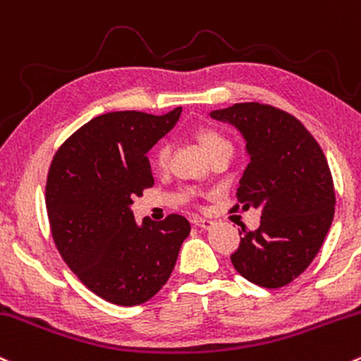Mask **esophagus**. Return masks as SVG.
I'll return each instance as SVG.
<instances>
[{
  "mask_svg": "<svg viewBox=\"0 0 361 361\" xmlns=\"http://www.w3.org/2000/svg\"><path fill=\"white\" fill-rule=\"evenodd\" d=\"M192 223L195 226H199V228H202V229H211L214 226V221L207 219V217H193Z\"/></svg>",
  "mask_w": 361,
  "mask_h": 361,
  "instance_id": "obj_1",
  "label": "esophagus"
}]
</instances>
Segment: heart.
<instances>
[{"instance_id":"1","label":"heart","mask_w":361,"mask_h":361,"mask_svg":"<svg viewBox=\"0 0 361 361\" xmlns=\"http://www.w3.org/2000/svg\"><path fill=\"white\" fill-rule=\"evenodd\" d=\"M195 137L202 145V149L209 154V157L212 154H216L217 150L221 149H231L228 138H226L223 133L217 132L212 126H199L195 130ZM150 161H152V166L157 169H166L169 164V147L166 144H159L156 149L152 150V156H150Z\"/></svg>"}]
</instances>
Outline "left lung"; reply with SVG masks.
<instances>
[{"mask_svg":"<svg viewBox=\"0 0 361 361\" xmlns=\"http://www.w3.org/2000/svg\"><path fill=\"white\" fill-rule=\"evenodd\" d=\"M211 118L233 125L247 142L250 162L236 199L243 211L262 212L259 229L241 228L231 262L253 284L286 286L312 264L332 224L336 195L326 156L302 121L274 106L240 102Z\"/></svg>","mask_w":361,"mask_h":361,"instance_id":"8db88e82","label":"left lung"}]
</instances>
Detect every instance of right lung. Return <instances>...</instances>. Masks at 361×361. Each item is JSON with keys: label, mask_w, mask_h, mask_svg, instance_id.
<instances>
[{"label": "right lung", "mask_w": 361, "mask_h": 361, "mask_svg": "<svg viewBox=\"0 0 361 361\" xmlns=\"http://www.w3.org/2000/svg\"><path fill=\"white\" fill-rule=\"evenodd\" d=\"M162 116L116 111L92 118L54 154L46 207L63 260L78 279L121 307L152 298L171 276L190 223L171 214L135 223L132 204L154 185L147 152L176 125Z\"/></svg>", "instance_id": "obj_1"}]
</instances>
